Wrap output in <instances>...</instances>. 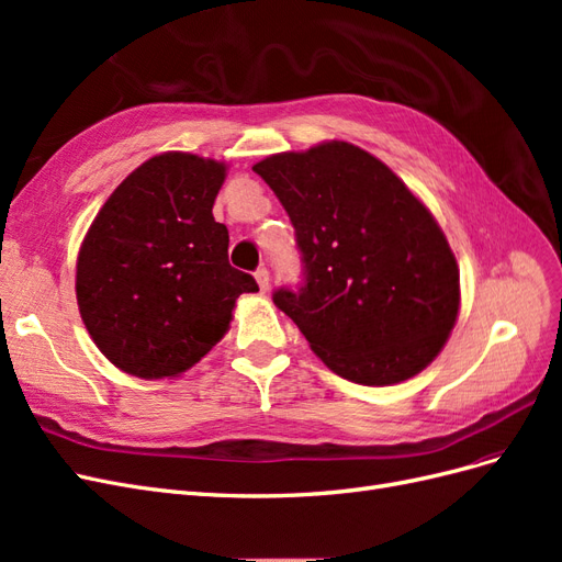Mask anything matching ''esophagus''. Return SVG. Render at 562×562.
Instances as JSON below:
<instances>
[{"label":"esophagus","mask_w":562,"mask_h":562,"mask_svg":"<svg viewBox=\"0 0 562 562\" xmlns=\"http://www.w3.org/2000/svg\"><path fill=\"white\" fill-rule=\"evenodd\" d=\"M255 281H258L260 291L265 293L267 288H269V271H267V267H258V269H255Z\"/></svg>","instance_id":"esophagus-1"}]
</instances>
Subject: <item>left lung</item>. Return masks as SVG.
I'll return each mask as SVG.
<instances>
[{"instance_id": "left-lung-1", "label": "left lung", "mask_w": 562, "mask_h": 562, "mask_svg": "<svg viewBox=\"0 0 562 562\" xmlns=\"http://www.w3.org/2000/svg\"><path fill=\"white\" fill-rule=\"evenodd\" d=\"M295 229L297 288L274 304L318 359L366 386L427 368L457 321L459 269L443 232L389 166L333 140L255 164Z\"/></svg>"}]
</instances>
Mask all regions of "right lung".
<instances>
[{"instance_id": "right-lung-1", "label": "right lung", "mask_w": 562, "mask_h": 562, "mask_svg": "<svg viewBox=\"0 0 562 562\" xmlns=\"http://www.w3.org/2000/svg\"><path fill=\"white\" fill-rule=\"evenodd\" d=\"M225 166L184 151L151 157L116 187L81 244L77 302L98 349L128 375L176 378L229 328L258 283L227 260L213 203Z\"/></svg>"}]
</instances>
